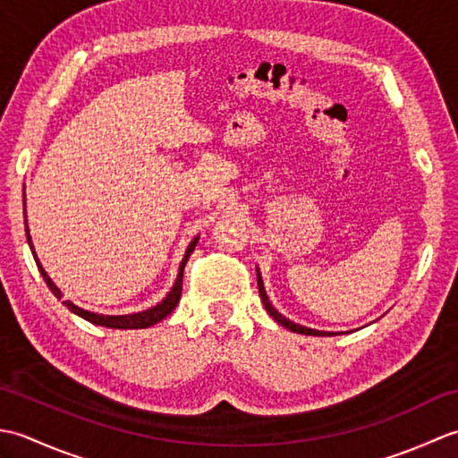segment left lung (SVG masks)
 Here are the masks:
<instances>
[{
	"instance_id": "obj_1",
	"label": "left lung",
	"mask_w": 458,
	"mask_h": 458,
	"mask_svg": "<svg viewBox=\"0 0 458 458\" xmlns=\"http://www.w3.org/2000/svg\"><path fill=\"white\" fill-rule=\"evenodd\" d=\"M258 289H259V297H261V301H264V307H266V310L269 313V317H274L281 327H285V328H289V330H293V333H299V335H309V336H330V335H333V333H325V330H315V328H307V327L295 325L293 320H289V318H285V317L281 315V313H277V310L274 309V305L269 303L267 293H266V289H264V281H261L259 269H258Z\"/></svg>"
}]
</instances>
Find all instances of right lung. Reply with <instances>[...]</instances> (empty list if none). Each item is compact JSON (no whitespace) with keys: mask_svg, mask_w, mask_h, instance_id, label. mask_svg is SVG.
<instances>
[{"mask_svg":"<svg viewBox=\"0 0 458 458\" xmlns=\"http://www.w3.org/2000/svg\"><path fill=\"white\" fill-rule=\"evenodd\" d=\"M23 197H25V194H23ZM23 207H25V199H23ZM23 214H25V212H23ZM25 224H27V216H25ZM25 232H27L29 248H31V251H33L35 264H37L38 271H41V276H43V279H45L47 287L53 291V295H55L56 299H61V297H63L61 289H58V287L53 284V279L47 276V271L43 269L41 261H38V258H37V254H35L33 244H31V236H29V228H27V226H25ZM197 242H199V236L191 242L187 251H184V258H182L181 266H179V276H177V279H174V285L171 287L167 297H165V299L161 301V303H157V305L148 309V310H141V313H131V315H98V313H90V310L76 307V305L72 303V301H63V305H64L68 310H71V313L79 315V317H82L84 320H89V323L98 325V327H108V328H148V327H151V325H157L159 320H163L165 317L171 315L173 309L177 307V303H179L181 291H182V269H184V264H187V261H189V256L194 251V246H197Z\"/></svg>","mask_w":458,"mask_h":458,"instance_id":"add662e5","label":"right lung"}]
</instances>
